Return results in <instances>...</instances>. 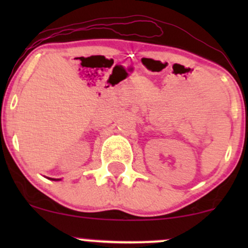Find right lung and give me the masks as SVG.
Returning <instances> with one entry per match:
<instances>
[{
	"instance_id": "add662e5",
	"label": "right lung",
	"mask_w": 248,
	"mask_h": 248,
	"mask_svg": "<svg viewBox=\"0 0 248 248\" xmlns=\"http://www.w3.org/2000/svg\"><path fill=\"white\" fill-rule=\"evenodd\" d=\"M50 179H52V181H61V178H50Z\"/></svg>"
}]
</instances>
